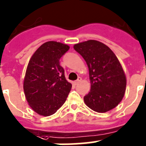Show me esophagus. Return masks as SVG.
Instances as JSON below:
<instances>
[{"mask_svg":"<svg viewBox=\"0 0 146 146\" xmlns=\"http://www.w3.org/2000/svg\"><path fill=\"white\" fill-rule=\"evenodd\" d=\"M81 78H80V77H79V78H78V80H75V81L74 82V85H77V84H79V83H80V81H81Z\"/></svg>","mask_w":146,"mask_h":146,"instance_id":"obj_1","label":"esophagus"}]
</instances>
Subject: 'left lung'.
Masks as SVG:
<instances>
[{
    "mask_svg": "<svg viewBox=\"0 0 146 146\" xmlns=\"http://www.w3.org/2000/svg\"><path fill=\"white\" fill-rule=\"evenodd\" d=\"M85 60L90 74L91 89L84 96V103L98 113L115 108L125 96L126 76L118 58L109 47L96 40L74 45Z\"/></svg>",
    "mask_w": 146,
    "mask_h": 146,
    "instance_id": "1",
    "label": "left lung"
}]
</instances>
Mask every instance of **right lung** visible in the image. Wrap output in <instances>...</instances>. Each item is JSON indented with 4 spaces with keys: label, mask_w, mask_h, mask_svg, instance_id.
I'll return each mask as SVG.
<instances>
[{
    "label": "right lung",
    "mask_w": 146,
    "mask_h": 146,
    "mask_svg": "<svg viewBox=\"0 0 146 146\" xmlns=\"http://www.w3.org/2000/svg\"><path fill=\"white\" fill-rule=\"evenodd\" d=\"M70 47L54 41L44 43L31 56L24 79L29 106L38 115H53L66 101L72 85L65 78L60 59Z\"/></svg>",
    "instance_id": "obj_1"
}]
</instances>
